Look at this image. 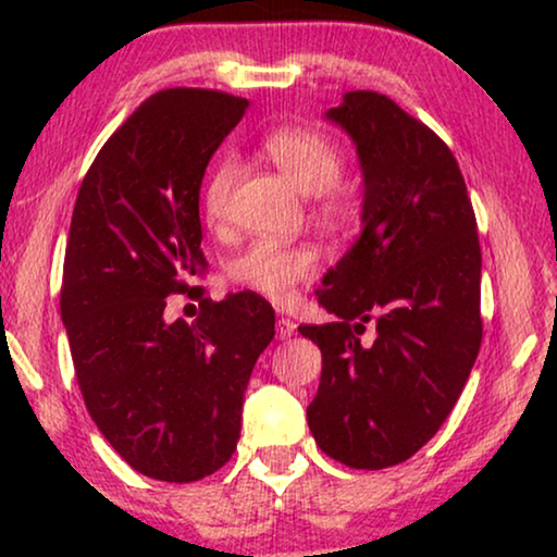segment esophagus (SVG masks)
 I'll list each match as a JSON object with an SVG mask.
<instances>
[{
	"label": "esophagus",
	"instance_id": "34e87169",
	"mask_svg": "<svg viewBox=\"0 0 557 557\" xmlns=\"http://www.w3.org/2000/svg\"><path fill=\"white\" fill-rule=\"evenodd\" d=\"M294 332H296V324L292 322V319H284L281 317L278 322H276V337L284 342V339H292L294 337Z\"/></svg>",
	"mask_w": 557,
	"mask_h": 557
}]
</instances>
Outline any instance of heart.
I'll return each mask as SVG.
<instances>
[{
  "instance_id": "1",
  "label": "heart",
  "mask_w": 557,
  "mask_h": 557,
  "mask_svg": "<svg viewBox=\"0 0 557 557\" xmlns=\"http://www.w3.org/2000/svg\"><path fill=\"white\" fill-rule=\"evenodd\" d=\"M265 154L281 174L304 195L322 197L324 208H334V187L345 172V157L337 144L314 128H278L265 136ZM235 185V162L220 157L202 187V210L208 220H223ZM319 258L309 246H281L273 240H253L227 263V278L265 299L286 304L296 286L317 273Z\"/></svg>"
}]
</instances>
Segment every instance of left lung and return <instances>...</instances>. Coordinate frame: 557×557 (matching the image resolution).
Wrapping results in <instances>:
<instances>
[{
  "mask_svg": "<svg viewBox=\"0 0 557 557\" xmlns=\"http://www.w3.org/2000/svg\"><path fill=\"white\" fill-rule=\"evenodd\" d=\"M326 119L352 136L364 180L362 235L324 276L337 317L299 332L322 349L307 418L326 456L387 469L429 444L482 347V248L451 149L375 90H349ZM368 325L376 339L360 343Z\"/></svg>",
  "mask_w": 557,
  "mask_h": 557,
  "instance_id": "left-lung-1",
  "label": "left lung"
}]
</instances>
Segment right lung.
<instances>
[{
  "label": "right lung",
  "mask_w": 557,
  "mask_h": 557,
  "mask_svg": "<svg viewBox=\"0 0 557 557\" xmlns=\"http://www.w3.org/2000/svg\"><path fill=\"white\" fill-rule=\"evenodd\" d=\"M248 109L208 88L149 96L83 177L65 246L60 317L98 431L128 467L197 482L231 459L243 395L273 339L271 304L253 292L202 299L205 166ZM201 299L193 325L163 319L165 296Z\"/></svg>",
  "instance_id": "right-lung-1"
}]
</instances>
